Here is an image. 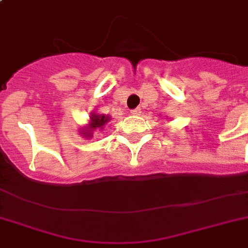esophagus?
Wrapping results in <instances>:
<instances>
[{"mask_svg": "<svg viewBox=\"0 0 248 248\" xmlns=\"http://www.w3.org/2000/svg\"><path fill=\"white\" fill-rule=\"evenodd\" d=\"M132 114H139L140 113V108H135V109H132L131 110Z\"/></svg>", "mask_w": 248, "mask_h": 248, "instance_id": "34e87169", "label": "esophagus"}]
</instances>
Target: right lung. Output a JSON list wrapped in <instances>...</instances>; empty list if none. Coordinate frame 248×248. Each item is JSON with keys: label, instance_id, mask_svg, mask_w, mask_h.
<instances>
[{"label": "right lung", "instance_id": "right-lung-1", "mask_svg": "<svg viewBox=\"0 0 248 248\" xmlns=\"http://www.w3.org/2000/svg\"><path fill=\"white\" fill-rule=\"evenodd\" d=\"M109 121V117L107 116H96V114H93L91 116V124H90V127L89 128H86V132H91L93 130H95V128H101L103 126H104L107 122ZM90 135V134H89Z\"/></svg>", "mask_w": 248, "mask_h": 248}]
</instances>
